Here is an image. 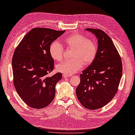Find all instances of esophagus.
Masks as SVG:
<instances>
[{"instance_id": "1", "label": "esophagus", "mask_w": 135, "mask_h": 135, "mask_svg": "<svg viewBox=\"0 0 135 135\" xmlns=\"http://www.w3.org/2000/svg\"><path fill=\"white\" fill-rule=\"evenodd\" d=\"M62 76H63L64 78H68V77H70V76H71V75H68V74H63Z\"/></svg>"}]
</instances>
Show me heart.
<instances>
[{
	"instance_id": "obj_1",
	"label": "heart",
	"mask_w": 135,
	"mask_h": 135,
	"mask_svg": "<svg viewBox=\"0 0 135 135\" xmlns=\"http://www.w3.org/2000/svg\"><path fill=\"white\" fill-rule=\"evenodd\" d=\"M66 45L73 49L71 53L73 59L65 61L57 65V70L68 75H71L81 69L83 64L88 65L95 57L98 46L95 41L87 38L85 36L76 33L64 38ZM64 48L58 41L53 42L49 47V53L52 59L57 61L64 59Z\"/></svg>"
}]
</instances>
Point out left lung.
I'll list each match as a JSON object with an SVG mask.
<instances>
[{"label":"left lung","instance_id":"left-lung-1","mask_svg":"<svg viewBox=\"0 0 135 135\" xmlns=\"http://www.w3.org/2000/svg\"><path fill=\"white\" fill-rule=\"evenodd\" d=\"M98 39V50L93 62L80 75L76 94L83 106L97 110L108 104L118 90L123 68L120 56L107 33L98 29L86 28Z\"/></svg>","mask_w":135,"mask_h":135}]
</instances>
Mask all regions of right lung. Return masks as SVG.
<instances>
[{"label":"right lung","instance_id":"right-lung-1","mask_svg":"<svg viewBox=\"0 0 135 135\" xmlns=\"http://www.w3.org/2000/svg\"><path fill=\"white\" fill-rule=\"evenodd\" d=\"M65 32L35 28L15 50L12 60L13 85L21 99L30 107L45 108L55 97L56 85L62 79V73L48 76L54 69L49 47Z\"/></svg>","mask_w":135,"mask_h":135}]
</instances>
